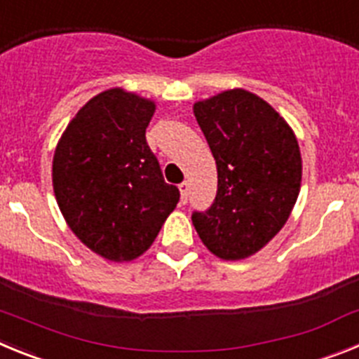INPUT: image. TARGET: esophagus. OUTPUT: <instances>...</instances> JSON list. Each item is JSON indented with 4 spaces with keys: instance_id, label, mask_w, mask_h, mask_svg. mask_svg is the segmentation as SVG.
Returning <instances> with one entry per match:
<instances>
[{
    "instance_id": "1",
    "label": "esophagus",
    "mask_w": 359,
    "mask_h": 359,
    "mask_svg": "<svg viewBox=\"0 0 359 359\" xmlns=\"http://www.w3.org/2000/svg\"><path fill=\"white\" fill-rule=\"evenodd\" d=\"M189 190H190V185L187 182L180 183V192H182V203H187V199H189Z\"/></svg>"
}]
</instances>
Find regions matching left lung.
Masks as SVG:
<instances>
[{
  "label": "left lung",
  "instance_id": "left-lung-1",
  "mask_svg": "<svg viewBox=\"0 0 359 359\" xmlns=\"http://www.w3.org/2000/svg\"><path fill=\"white\" fill-rule=\"evenodd\" d=\"M194 115L217 165V194L192 223L214 255L246 259L277 236L297 203L298 142L286 120L250 91L196 102Z\"/></svg>",
  "mask_w": 359,
  "mask_h": 359
}]
</instances>
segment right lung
<instances>
[{
	"mask_svg": "<svg viewBox=\"0 0 359 359\" xmlns=\"http://www.w3.org/2000/svg\"><path fill=\"white\" fill-rule=\"evenodd\" d=\"M152 115L147 98L107 90L79 111L53 154V192L66 223L109 261L142 255L180 201L145 140Z\"/></svg>",
	"mask_w": 359,
	"mask_h": 359,
	"instance_id": "right-lung-1",
	"label": "right lung"
}]
</instances>
